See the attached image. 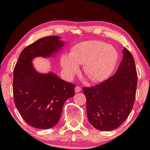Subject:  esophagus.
<instances>
[{
    "mask_svg": "<svg viewBox=\"0 0 150 150\" xmlns=\"http://www.w3.org/2000/svg\"><path fill=\"white\" fill-rule=\"evenodd\" d=\"M81 91V88L79 87V86H76V87H75V92L76 93H79V92H80Z\"/></svg>",
    "mask_w": 150,
    "mask_h": 150,
    "instance_id": "1",
    "label": "esophagus"
}]
</instances>
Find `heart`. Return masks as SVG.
<instances>
[{"instance_id": "heart-1", "label": "heart", "mask_w": 150, "mask_h": 150, "mask_svg": "<svg viewBox=\"0 0 150 150\" xmlns=\"http://www.w3.org/2000/svg\"><path fill=\"white\" fill-rule=\"evenodd\" d=\"M118 61V52L114 46L100 41H88L77 44L69 54L61 57V64L69 80L79 72V65L93 83L105 81L111 75Z\"/></svg>"}]
</instances>
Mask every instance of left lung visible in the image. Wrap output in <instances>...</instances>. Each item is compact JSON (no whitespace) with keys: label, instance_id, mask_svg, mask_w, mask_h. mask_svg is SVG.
I'll list each match as a JSON object with an SVG mask.
<instances>
[{"label":"left lung","instance_id":"8db88e82","mask_svg":"<svg viewBox=\"0 0 150 150\" xmlns=\"http://www.w3.org/2000/svg\"><path fill=\"white\" fill-rule=\"evenodd\" d=\"M137 85L134 58L124 48L122 61L114 76L95 87L83 88L90 124L101 131L120 126L132 110Z\"/></svg>","mask_w":150,"mask_h":150}]
</instances>
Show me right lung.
<instances>
[{
    "instance_id": "add662e5",
    "label": "right lung",
    "mask_w": 150,
    "mask_h": 150,
    "mask_svg": "<svg viewBox=\"0 0 150 150\" xmlns=\"http://www.w3.org/2000/svg\"><path fill=\"white\" fill-rule=\"evenodd\" d=\"M59 36L41 38L20 53L13 70L14 102L23 120L30 126L49 129L59 122L65 102L74 96L76 85L52 71L42 74L34 67L36 57H54L64 42Z\"/></svg>"
}]
</instances>
